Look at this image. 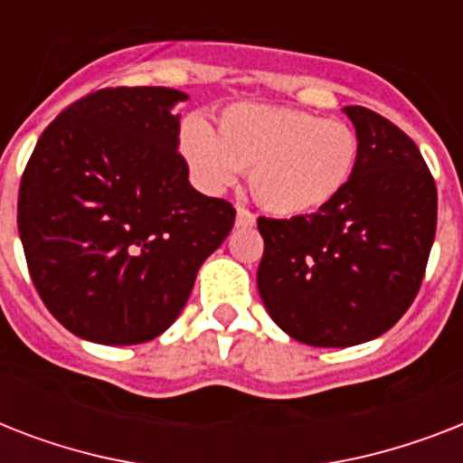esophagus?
Listing matches in <instances>:
<instances>
[{"label": "esophagus", "instance_id": "esophagus-1", "mask_svg": "<svg viewBox=\"0 0 463 463\" xmlns=\"http://www.w3.org/2000/svg\"><path fill=\"white\" fill-rule=\"evenodd\" d=\"M235 221H238L240 228H252L257 216H254L250 209H245V206H238V218H235Z\"/></svg>", "mask_w": 463, "mask_h": 463}]
</instances>
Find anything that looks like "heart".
Listing matches in <instances>:
<instances>
[{
	"label": "heart",
	"mask_w": 463,
	"mask_h": 463,
	"mask_svg": "<svg viewBox=\"0 0 463 463\" xmlns=\"http://www.w3.org/2000/svg\"><path fill=\"white\" fill-rule=\"evenodd\" d=\"M180 151L196 184L218 194L250 170L254 199L279 216L324 209L351 182L360 137L348 122L267 105H232L213 132L182 129Z\"/></svg>",
	"instance_id": "obj_1"
}]
</instances>
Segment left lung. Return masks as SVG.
<instances>
[{
  "label": "left lung",
  "instance_id": "8db88e82",
  "mask_svg": "<svg viewBox=\"0 0 463 463\" xmlns=\"http://www.w3.org/2000/svg\"><path fill=\"white\" fill-rule=\"evenodd\" d=\"M360 158L348 187L309 216L257 218L264 307L296 341L365 344L416 300L438 228V187L409 134L348 105Z\"/></svg>",
  "mask_w": 463,
  "mask_h": 463
}]
</instances>
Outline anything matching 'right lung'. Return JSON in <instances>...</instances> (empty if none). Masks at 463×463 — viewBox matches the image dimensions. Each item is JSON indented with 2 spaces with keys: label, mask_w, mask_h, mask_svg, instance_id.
<instances>
[{
  "label": "right lung",
  "mask_w": 463,
  "mask_h": 463,
  "mask_svg": "<svg viewBox=\"0 0 463 463\" xmlns=\"http://www.w3.org/2000/svg\"><path fill=\"white\" fill-rule=\"evenodd\" d=\"M184 93L118 86L47 125L18 187L33 286L71 334L105 345L160 336L232 223L231 202L189 184L177 151Z\"/></svg>",
  "instance_id": "right-lung-1"
}]
</instances>
